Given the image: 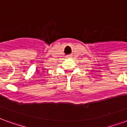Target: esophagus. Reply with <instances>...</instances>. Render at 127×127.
I'll list each match as a JSON object with an SVG mask.
<instances>
[{
    "label": "esophagus",
    "instance_id": "esophagus-1",
    "mask_svg": "<svg viewBox=\"0 0 127 127\" xmlns=\"http://www.w3.org/2000/svg\"><path fill=\"white\" fill-rule=\"evenodd\" d=\"M71 55H67V56H66V57H67V58H71Z\"/></svg>",
    "mask_w": 127,
    "mask_h": 127
}]
</instances>
